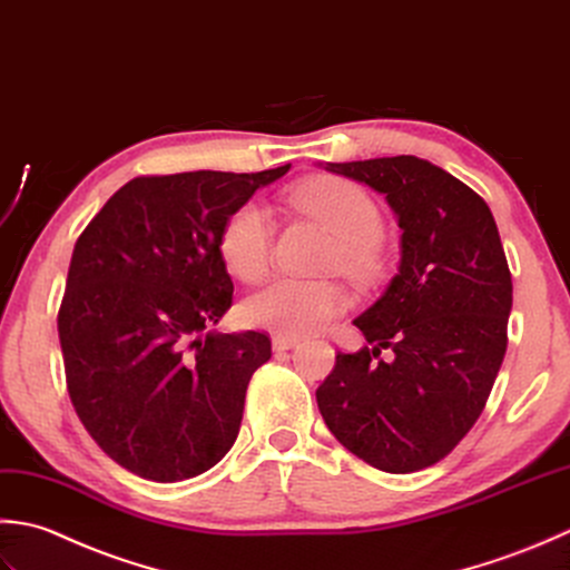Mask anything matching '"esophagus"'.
<instances>
[{
  "mask_svg": "<svg viewBox=\"0 0 570 570\" xmlns=\"http://www.w3.org/2000/svg\"><path fill=\"white\" fill-rule=\"evenodd\" d=\"M297 336H281V334H275L273 336V350L275 352H285V350H293V346H297Z\"/></svg>",
  "mask_w": 570,
  "mask_h": 570,
  "instance_id": "obj_1",
  "label": "esophagus"
}]
</instances>
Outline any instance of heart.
Returning <instances> with one entry per match:
<instances>
[{"mask_svg": "<svg viewBox=\"0 0 570 570\" xmlns=\"http://www.w3.org/2000/svg\"><path fill=\"white\" fill-rule=\"evenodd\" d=\"M293 202L320 218L336 236L332 268H342L356 283H374L386 268L381 248L383 216L376 202L354 181L340 177L309 179L293 191ZM273 216L268 206L248 199L236 206L218 234V253L226 268L246 283L258 281L271 268ZM350 295L332 281H295L275 277L243 299L240 317L255 330L281 336H302L322 330L342 315Z\"/></svg>", "mask_w": 570, "mask_h": 570, "instance_id": "1", "label": "heart"}]
</instances>
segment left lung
<instances>
[{"label": "left lung", "mask_w": 570, "mask_h": 570, "mask_svg": "<svg viewBox=\"0 0 570 570\" xmlns=\"http://www.w3.org/2000/svg\"><path fill=\"white\" fill-rule=\"evenodd\" d=\"M386 196L401 265L354 324L368 346L336 354L317 389L324 423L371 468L409 474L443 460L478 421L507 352L512 273L490 206L413 155L327 161ZM394 358L383 363L380 352Z\"/></svg>", "instance_id": "obj_1"}]
</instances>
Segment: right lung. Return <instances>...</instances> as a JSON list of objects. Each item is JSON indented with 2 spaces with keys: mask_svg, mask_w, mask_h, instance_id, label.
Returning a JSON list of instances; mask_svg holds the SVG:
<instances>
[{
  "mask_svg": "<svg viewBox=\"0 0 570 570\" xmlns=\"http://www.w3.org/2000/svg\"><path fill=\"white\" fill-rule=\"evenodd\" d=\"M287 169L137 177L76 240L58 309L68 396L100 450L139 478H196L236 443L271 340L208 330L234 302L218 234Z\"/></svg>",
  "mask_w": 570,
  "mask_h": 570,
  "instance_id": "1",
  "label": "right lung"
}]
</instances>
